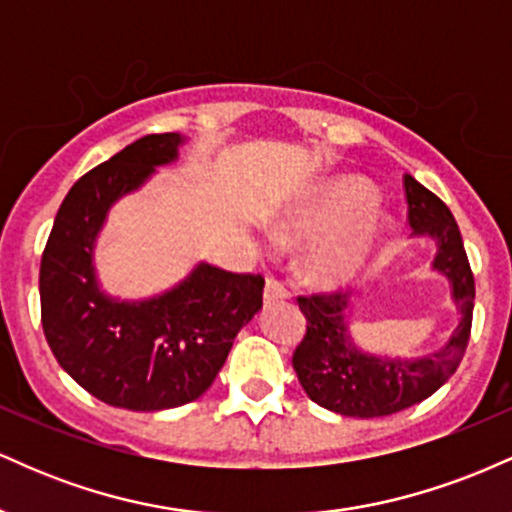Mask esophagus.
I'll return each mask as SVG.
<instances>
[{
	"instance_id": "34e87169",
	"label": "esophagus",
	"mask_w": 512,
	"mask_h": 512,
	"mask_svg": "<svg viewBox=\"0 0 512 512\" xmlns=\"http://www.w3.org/2000/svg\"><path fill=\"white\" fill-rule=\"evenodd\" d=\"M284 298H289V291L284 289V284H281L279 279H274V276H267V284H264V303L272 305L284 301Z\"/></svg>"
}]
</instances>
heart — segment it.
Instances as JSON below:
<instances>
[{
    "label": "heart",
    "instance_id": "heart-1",
    "mask_svg": "<svg viewBox=\"0 0 512 512\" xmlns=\"http://www.w3.org/2000/svg\"><path fill=\"white\" fill-rule=\"evenodd\" d=\"M378 204V190L356 175L325 182L301 209H296L281 226L289 240L332 238L313 252L305 274L313 284H342L349 281L373 250L383 243L392 223L383 214H370Z\"/></svg>",
    "mask_w": 512,
    "mask_h": 512
}]
</instances>
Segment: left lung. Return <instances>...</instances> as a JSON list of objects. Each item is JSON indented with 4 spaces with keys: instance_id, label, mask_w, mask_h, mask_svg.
<instances>
[{
    "instance_id": "left-lung-1",
    "label": "left lung",
    "mask_w": 512,
    "mask_h": 512,
    "mask_svg": "<svg viewBox=\"0 0 512 512\" xmlns=\"http://www.w3.org/2000/svg\"><path fill=\"white\" fill-rule=\"evenodd\" d=\"M404 195L414 236H431L436 240L438 252L433 269L448 276L452 301L460 308L462 320L438 351L404 361L356 349L346 327V313L351 305L349 293L298 296L308 325L303 342L293 351V370L305 395L334 414L373 419L414 407L448 383L467 351L472 332L474 274L464 252L460 228L443 199H438L411 175H404Z\"/></svg>"
}]
</instances>
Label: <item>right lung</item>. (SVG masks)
I'll return each instance as SVG.
<instances>
[{"mask_svg":"<svg viewBox=\"0 0 512 512\" xmlns=\"http://www.w3.org/2000/svg\"><path fill=\"white\" fill-rule=\"evenodd\" d=\"M180 134H146L81 175L40 260V320L57 363L113 407L173 409L209 390L233 339L262 308L260 274L197 264L146 301H117L96 281L93 248L108 209L178 158Z\"/></svg>","mask_w":512,"mask_h":512,"instance_id":"obj_1","label":"right lung"}]
</instances>
